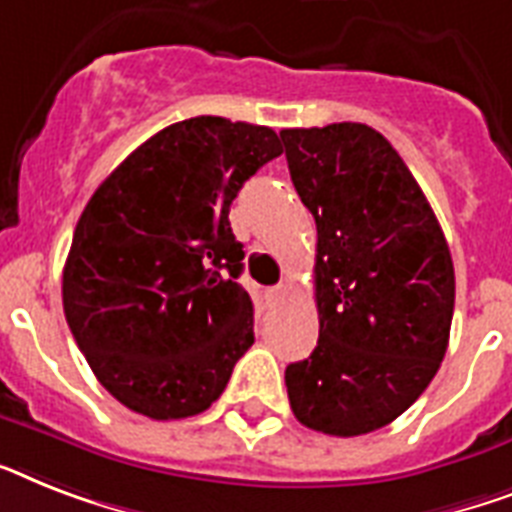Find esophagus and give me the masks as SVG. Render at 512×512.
I'll list each match as a JSON object with an SVG mask.
<instances>
[{
	"instance_id": "obj_1",
	"label": "esophagus",
	"mask_w": 512,
	"mask_h": 512,
	"mask_svg": "<svg viewBox=\"0 0 512 512\" xmlns=\"http://www.w3.org/2000/svg\"><path fill=\"white\" fill-rule=\"evenodd\" d=\"M286 292H289V286H286V284H276V286H270L268 292H265V297H268L270 302H276V299H284Z\"/></svg>"
}]
</instances>
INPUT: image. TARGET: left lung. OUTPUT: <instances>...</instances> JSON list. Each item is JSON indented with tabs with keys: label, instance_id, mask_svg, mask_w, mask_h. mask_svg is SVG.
<instances>
[{
	"label": "left lung",
	"instance_id": "8db88e82",
	"mask_svg": "<svg viewBox=\"0 0 512 512\" xmlns=\"http://www.w3.org/2000/svg\"><path fill=\"white\" fill-rule=\"evenodd\" d=\"M294 189L313 213L318 347L286 368L302 426L360 436L402 415L450 342L455 268L397 149L365 123L284 128Z\"/></svg>",
	"mask_w": 512,
	"mask_h": 512
}]
</instances>
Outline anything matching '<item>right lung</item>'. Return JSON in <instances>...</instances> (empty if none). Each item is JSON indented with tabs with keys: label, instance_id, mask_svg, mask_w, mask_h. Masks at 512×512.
<instances>
[{
	"label": "right lung",
	"instance_id": "obj_1",
	"mask_svg": "<svg viewBox=\"0 0 512 512\" xmlns=\"http://www.w3.org/2000/svg\"><path fill=\"white\" fill-rule=\"evenodd\" d=\"M278 155L273 128L199 115L144 141L83 207L62 307L99 384L128 410L202 413L255 342L228 210Z\"/></svg>",
	"mask_w": 512,
	"mask_h": 512
}]
</instances>
